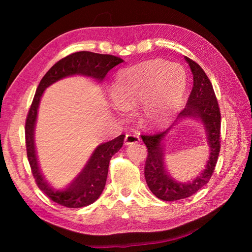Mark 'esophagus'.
<instances>
[{"mask_svg":"<svg viewBox=\"0 0 252 252\" xmlns=\"http://www.w3.org/2000/svg\"><path fill=\"white\" fill-rule=\"evenodd\" d=\"M141 141V138L136 134H133V133H126V138H125V144L126 145H130V144H135Z\"/></svg>","mask_w":252,"mask_h":252,"instance_id":"34e87169","label":"esophagus"}]
</instances>
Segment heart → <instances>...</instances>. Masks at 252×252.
<instances>
[{
  "label": "heart",
  "instance_id": "b5f03b06",
  "mask_svg": "<svg viewBox=\"0 0 252 252\" xmlns=\"http://www.w3.org/2000/svg\"><path fill=\"white\" fill-rule=\"evenodd\" d=\"M186 91V73L178 63L147 61L117 74L114 95L117 108L133 111L144 103L141 120L149 127L165 125L180 111Z\"/></svg>",
  "mask_w": 252,
  "mask_h": 252
}]
</instances>
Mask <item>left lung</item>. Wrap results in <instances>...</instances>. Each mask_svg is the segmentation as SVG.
<instances>
[{
  "label": "left lung",
  "instance_id": "obj_1",
  "mask_svg": "<svg viewBox=\"0 0 252 252\" xmlns=\"http://www.w3.org/2000/svg\"><path fill=\"white\" fill-rule=\"evenodd\" d=\"M185 60L190 67L194 84L185 108L180 112L178 119L196 118L202 122L207 132L210 156L207 161L206 169H203L200 175L187 183H181L170 178L163 162L162 141L174 123L169 129L158 134L142 135V140L145 143L148 152L144 168L146 183L153 194L164 201L184 199L201 189L211 179L221 148V112L212 84L206 72L197 63L189 60V57H185Z\"/></svg>",
  "mask_w": 252,
  "mask_h": 252
}]
</instances>
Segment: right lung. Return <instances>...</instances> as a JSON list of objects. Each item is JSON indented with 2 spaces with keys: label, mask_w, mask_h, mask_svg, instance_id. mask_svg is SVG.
<instances>
[{
  "label": "right lung",
  "mask_w": 252,
  "mask_h": 252,
  "mask_svg": "<svg viewBox=\"0 0 252 252\" xmlns=\"http://www.w3.org/2000/svg\"><path fill=\"white\" fill-rule=\"evenodd\" d=\"M122 62L123 60L120 57L114 55L97 54V53L84 51L73 53L57 62L42 78L36 89L26 119L27 157H28L31 172L33 174L37 187L51 200L58 205L67 208H81L89 206L98 199L106 184L110 159L122 147L125 135L121 134L115 140L100 144L96 147L81 172L68 185L61 189L53 187L47 183L41 173L34 147V126L42 95L44 90L51 84L63 78L74 76V74L93 77L101 81L110 69L119 65Z\"/></svg>",
  "instance_id": "add662e5"
}]
</instances>
